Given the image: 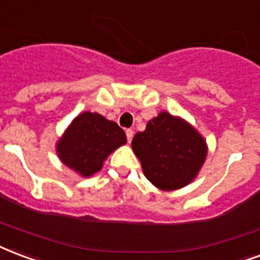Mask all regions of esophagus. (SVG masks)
I'll use <instances>...</instances> for the list:
<instances>
[{"label": "esophagus", "mask_w": 260, "mask_h": 260, "mask_svg": "<svg viewBox=\"0 0 260 260\" xmlns=\"http://www.w3.org/2000/svg\"><path fill=\"white\" fill-rule=\"evenodd\" d=\"M125 134H126V139H128V142L131 143V140H132V138H134V131L126 129V131H125Z\"/></svg>", "instance_id": "obj_1"}]
</instances>
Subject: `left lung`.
<instances>
[{
  "label": "left lung",
  "mask_w": 260,
  "mask_h": 260,
  "mask_svg": "<svg viewBox=\"0 0 260 260\" xmlns=\"http://www.w3.org/2000/svg\"><path fill=\"white\" fill-rule=\"evenodd\" d=\"M145 176L155 187L175 190L190 183L207 157L205 140L178 117L159 113L132 140Z\"/></svg>",
  "instance_id": "obj_1"
}]
</instances>
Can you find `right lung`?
Listing matches in <instances>:
<instances>
[{
    "instance_id": "obj_1",
    "label": "right lung",
    "mask_w": 260,
    "mask_h": 260,
    "mask_svg": "<svg viewBox=\"0 0 260 260\" xmlns=\"http://www.w3.org/2000/svg\"><path fill=\"white\" fill-rule=\"evenodd\" d=\"M124 143L125 132L115 122L85 111L73 121L59 140L57 153L67 167L82 176H91L102 168L106 157Z\"/></svg>"
}]
</instances>
